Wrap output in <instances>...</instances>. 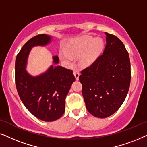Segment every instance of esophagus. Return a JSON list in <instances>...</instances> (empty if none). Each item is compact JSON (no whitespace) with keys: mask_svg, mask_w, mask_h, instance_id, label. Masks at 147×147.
Here are the masks:
<instances>
[{"mask_svg":"<svg viewBox=\"0 0 147 147\" xmlns=\"http://www.w3.org/2000/svg\"><path fill=\"white\" fill-rule=\"evenodd\" d=\"M73 74H74V75H75L76 80H78V79H79V71H77V70H74Z\"/></svg>","mask_w":147,"mask_h":147,"instance_id":"esophagus-1","label":"esophagus"}]
</instances>
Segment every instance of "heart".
Wrapping results in <instances>:
<instances>
[{
	"mask_svg": "<svg viewBox=\"0 0 147 147\" xmlns=\"http://www.w3.org/2000/svg\"><path fill=\"white\" fill-rule=\"evenodd\" d=\"M103 41L101 38H95L86 36L76 39L68 43L64 47L65 52H61L60 56L62 60L70 64L72 58L79 57V64L82 66L91 64L102 51Z\"/></svg>",
	"mask_w": 147,
	"mask_h": 147,
	"instance_id": "obj_1",
	"label": "heart"
}]
</instances>
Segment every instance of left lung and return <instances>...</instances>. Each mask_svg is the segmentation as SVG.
<instances>
[{
    "mask_svg": "<svg viewBox=\"0 0 147 147\" xmlns=\"http://www.w3.org/2000/svg\"><path fill=\"white\" fill-rule=\"evenodd\" d=\"M103 54L81 71L79 81L88 111L97 118L111 116L126 99L130 84V62L120 40L105 32Z\"/></svg>",
    "mask_w": 147,
    "mask_h": 147,
    "instance_id": "obj_1",
    "label": "left lung"
}]
</instances>
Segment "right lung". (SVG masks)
<instances>
[{
  "mask_svg": "<svg viewBox=\"0 0 147 147\" xmlns=\"http://www.w3.org/2000/svg\"><path fill=\"white\" fill-rule=\"evenodd\" d=\"M52 38L40 34L27 42L15 60V84L21 100L30 112L41 120L52 122L65 111V99L75 81L72 70L56 65L58 56H53V65L40 75H29L25 70L31 48L50 44Z\"/></svg>",
  "mask_w": 147,
  "mask_h": 147,
  "instance_id": "add662e5",
  "label": "right lung"
}]
</instances>
